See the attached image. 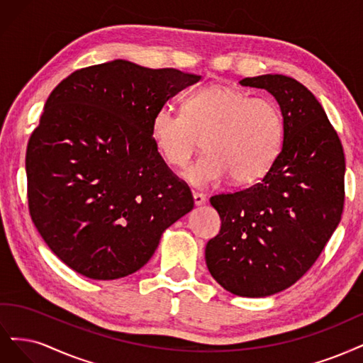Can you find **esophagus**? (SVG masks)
<instances>
[{
    "label": "esophagus",
    "mask_w": 363,
    "mask_h": 363,
    "mask_svg": "<svg viewBox=\"0 0 363 363\" xmlns=\"http://www.w3.org/2000/svg\"><path fill=\"white\" fill-rule=\"evenodd\" d=\"M193 199H194V205L201 206L206 202V197L202 193H193Z\"/></svg>",
    "instance_id": "1"
}]
</instances>
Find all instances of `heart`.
Here are the masks:
<instances>
[{
  "instance_id": "heart-1",
  "label": "heart",
  "mask_w": 363,
  "mask_h": 363,
  "mask_svg": "<svg viewBox=\"0 0 363 363\" xmlns=\"http://www.w3.org/2000/svg\"><path fill=\"white\" fill-rule=\"evenodd\" d=\"M203 135L205 154L182 172L196 189L228 178L252 182L268 172L284 138L277 105L226 86H209L186 96L182 113L158 108L150 119V140L166 162L184 167Z\"/></svg>"
}]
</instances>
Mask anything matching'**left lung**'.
Returning a JSON list of instances; mask_svg holds the SVG:
<instances>
[{"label": "left lung", "instance_id": "8db88e82", "mask_svg": "<svg viewBox=\"0 0 363 363\" xmlns=\"http://www.w3.org/2000/svg\"><path fill=\"white\" fill-rule=\"evenodd\" d=\"M240 84L274 96L284 142L261 182L209 199L221 229L208 241L205 261L232 294L267 297L294 285L337 228L345 158L321 104L297 79L267 74Z\"/></svg>", "mask_w": 363, "mask_h": 363}]
</instances>
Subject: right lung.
Instances as JSON below:
<instances>
[{"instance_id":"right-lung-1","label":"right lung","mask_w":363,"mask_h":363,"mask_svg":"<svg viewBox=\"0 0 363 363\" xmlns=\"http://www.w3.org/2000/svg\"><path fill=\"white\" fill-rule=\"evenodd\" d=\"M201 79L113 60L79 69L46 99L26 157L28 206L74 272L113 280L140 270L194 201L150 140L154 113Z\"/></svg>"}]
</instances>
